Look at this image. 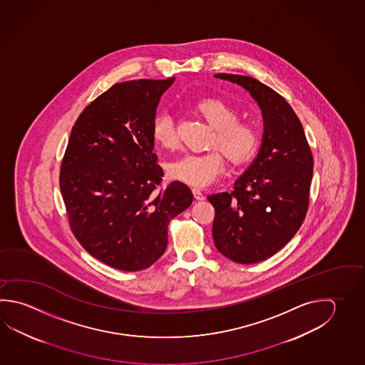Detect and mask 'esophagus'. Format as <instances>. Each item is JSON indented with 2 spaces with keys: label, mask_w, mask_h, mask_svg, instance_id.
<instances>
[{
  "label": "esophagus",
  "mask_w": 365,
  "mask_h": 365,
  "mask_svg": "<svg viewBox=\"0 0 365 365\" xmlns=\"http://www.w3.org/2000/svg\"><path fill=\"white\" fill-rule=\"evenodd\" d=\"M192 194H194V198L197 199V200H203V199L206 198L205 194L200 192L199 189H195V187L192 189Z\"/></svg>",
  "instance_id": "1"
}]
</instances>
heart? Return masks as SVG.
<instances>
[{"label": "heart", "instance_id": "b5f03b06", "mask_svg": "<svg viewBox=\"0 0 365 365\" xmlns=\"http://www.w3.org/2000/svg\"><path fill=\"white\" fill-rule=\"evenodd\" d=\"M195 110L215 128L211 144L217 146L232 165H243L257 152L259 133L257 128L238 120V112L221 99H203L195 104ZM152 136L158 145L173 149L178 144V136L173 117L168 113H159L152 122ZM224 168V158L219 150L207 153H185L168 165L173 179L187 185H210Z\"/></svg>", "mask_w": 365, "mask_h": 365}]
</instances>
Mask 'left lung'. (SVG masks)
Here are the masks:
<instances>
[{
  "instance_id": "1",
  "label": "left lung",
  "mask_w": 365,
  "mask_h": 365,
  "mask_svg": "<svg viewBox=\"0 0 365 365\" xmlns=\"http://www.w3.org/2000/svg\"><path fill=\"white\" fill-rule=\"evenodd\" d=\"M248 91L261 109L259 153L232 192L211 194L213 242L238 264H256L280 251L305 219L312 178V150L299 117L272 88L248 76L217 73Z\"/></svg>"
}]
</instances>
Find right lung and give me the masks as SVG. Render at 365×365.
<instances>
[{"label": "right lung", "instance_id": "add662e5", "mask_svg": "<svg viewBox=\"0 0 365 365\" xmlns=\"http://www.w3.org/2000/svg\"><path fill=\"white\" fill-rule=\"evenodd\" d=\"M168 80L127 81L81 113L68 141L60 190L74 237L122 272L148 269L165 253L168 224L192 205L189 186L157 190L163 171L152 122Z\"/></svg>", "mask_w": 365, "mask_h": 365}]
</instances>
